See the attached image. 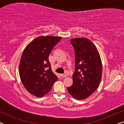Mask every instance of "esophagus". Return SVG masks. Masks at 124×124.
<instances>
[{"mask_svg":"<svg viewBox=\"0 0 124 124\" xmlns=\"http://www.w3.org/2000/svg\"><path fill=\"white\" fill-rule=\"evenodd\" d=\"M60 76H61V77H62L65 78V77H67V75H66L65 74H60Z\"/></svg>","mask_w":124,"mask_h":124,"instance_id":"obj_1","label":"esophagus"}]
</instances>
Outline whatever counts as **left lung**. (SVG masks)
Returning <instances> with one entry per match:
<instances>
[{"label": "left lung", "instance_id": "obj_1", "mask_svg": "<svg viewBox=\"0 0 124 124\" xmlns=\"http://www.w3.org/2000/svg\"><path fill=\"white\" fill-rule=\"evenodd\" d=\"M75 51L73 84L68 91L77 100L85 99L98 89L102 74V64L94 44L86 38L72 39Z\"/></svg>", "mask_w": 124, "mask_h": 124}]
</instances>
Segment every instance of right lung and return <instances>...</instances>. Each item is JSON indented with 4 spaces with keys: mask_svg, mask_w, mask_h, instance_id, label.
<instances>
[{
    "mask_svg": "<svg viewBox=\"0 0 124 124\" xmlns=\"http://www.w3.org/2000/svg\"><path fill=\"white\" fill-rule=\"evenodd\" d=\"M62 37L40 36L32 40L23 50L20 59V78L26 90L42 97L51 89L58 78L52 72L48 56Z\"/></svg>",
    "mask_w": 124,
    "mask_h": 124,
    "instance_id": "add662e5",
    "label": "right lung"
}]
</instances>
